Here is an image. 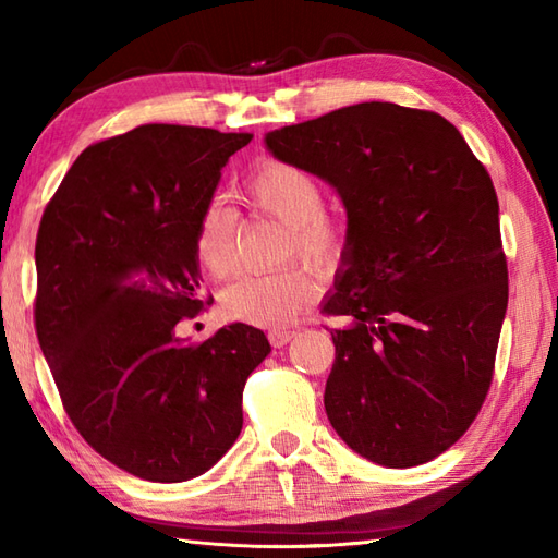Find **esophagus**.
<instances>
[{
  "label": "esophagus",
  "mask_w": 558,
  "mask_h": 558,
  "mask_svg": "<svg viewBox=\"0 0 558 558\" xmlns=\"http://www.w3.org/2000/svg\"><path fill=\"white\" fill-rule=\"evenodd\" d=\"M294 336H298V330H270L268 340H270L272 348H286Z\"/></svg>",
  "instance_id": "1"
}]
</instances>
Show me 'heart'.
Here are the masks:
<instances>
[{
	"label": "heart",
	"mask_w": 558,
	"mask_h": 558,
	"mask_svg": "<svg viewBox=\"0 0 558 558\" xmlns=\"http://www.w3.org/2000/svg\"><path fill=\"white\" fill-rule=\"evenodd\" d=\"M242 198L254 210L290 230L286 258L302 256L328 266L345 246L342 225L324 213V192L310 172L282 160H266L248 174ZM194 256L210 280L228 278L234 268V222L218 206L198 216ZM318 278L312 270L292 266L268 276H242L220 294V306L234 322L280 328L310 310L318 298Z\"/></svg>",
	"instance_id": "1"
}]
</instances>
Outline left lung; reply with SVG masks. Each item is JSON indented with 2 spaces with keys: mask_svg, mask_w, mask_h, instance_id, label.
<instances>
[{
  "mask_svg": "<svg viewBox=\"0 0 558 558\" xmlns=\"http://www.w3.org/2000/svg\"><path fill=\"white\" fill-rule=\"evenodd\" d=\"M348 210L324 310L328 422L354 453L414 468L468 432L492 384L508 270L492 177L441 114L360 102L266 134Z\"/></svg>",
  "mask_w": 558,
  "mask_h": 558,
  "instance_id": "1",
  "label": "left lung"
}]
</instances>
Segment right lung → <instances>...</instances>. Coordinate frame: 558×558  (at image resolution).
Segmentation results:
<instances>
[{"label": "right lung", "instance_id": "right-lung-1", "mask_svg": "<svg viewBox=\"0 0 558 558\" xmlns=\"http://www.w3.org/2000/svg\"><path fill=\"white\" fill-rule=\"evenodd\" d=\"M252 134L141 124L71 165L35 242V328L69 420L132 475H204L242 432V390L268 357L264 330L218 328L186 345L174 326L206 310L198 216Z\"/></svg>", "mask_w": 558, "mask_h": 558}]
</instances>
